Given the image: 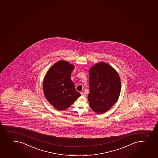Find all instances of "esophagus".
Here are the masks:
<instances>
[{
  "mask_svg": "<svg viewBox=\"0 0 158 158\" xmlns=\"http://www.w3.org/2000/svg\"><path fill=\"white\" fill-rule=\"evenodd\" d=\"M81 94L82 96H83V97H85V96H86V95L85 94V93H83V92H81Z\"/></svg>",
  "mask_w": 158,
  "mask_h": 158,
  "instance_id": "obj_1",
  "label": "esophagus"
}]
</instances>
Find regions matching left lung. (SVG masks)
<instances>
[{
  "label": "left lung",
  "instance_id": "left-lung-1",
  "mask_svg": "<svg viewBox=\"0 0 158 158\" xmlns=\"http://www.w3.org/2000/svg\"><path fill=\"white\" fill-rule=\"evenodd\" d=\"M89 107L96 114H103L118 99L120 78L116 69L104 62L95 64L89 69Z\"/></svg>",
  "mask_w": 158,
  "mask_h": 158
}]
</instances>
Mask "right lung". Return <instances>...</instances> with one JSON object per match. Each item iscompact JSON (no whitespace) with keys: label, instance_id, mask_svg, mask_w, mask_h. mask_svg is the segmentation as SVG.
<instances>
[{"label":"right lung","instance_id":"add662e5","mask_svg":"<svg viewBox=\"0 0 158 158\" xmlns=\"http://www.w3.org/2000/svg\"><path fill=\"white\" fill-rule=\"evenodd\" d=\"M75 66L66 60L52 65L44 76L43 91L46 99L57 110L69 107L81 94L75 89L70 78Z\"/></svg>","mask_w":158,"mask_h":158}]
</instances>
